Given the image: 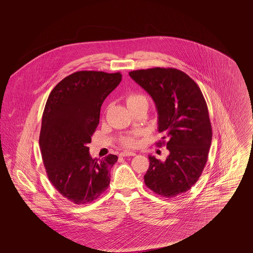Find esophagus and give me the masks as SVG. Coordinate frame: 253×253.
Returning <instances> with one entry per match:
<instances>
[{
  "label": "esophagus",
  "instance_id": "34e87169",
  "mask_svg": "<svg viewBox=\"0 0 253 253\" xmlns=\"http://www.w3.org/2000/svg\"><path fill=\"white\" fill-rule=\"evenodd\" d=\"M121 157H133V156H135V154L134 153H132V152H122L121 153V155H120Z\"/></svg>",
  "mask_w": 253,
  "mask_h": 253
}]
</instances>
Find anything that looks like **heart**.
<instances>
[{
	"mask_svg": "<svg viewBox=\"0 0 253 253\" xmlns=\"http://www.w3.org/2000/svg\"><path fill=\"white\" fill-rule=\"evenodd\" d=\"M143 101H147L146 97L141 95H130V96H127L126 98V104H127V107L131 109L132 107H134L135 105L139 104L140 102H143ZM121 143L124 145L125 147H128V148H133L135 147L137 142H136V139L133 135H130V136H126L124 137L122 140H121Z\"/></svg>",
	"mask_w": 253,
	"mask_h": 253,
	"instance_id": "1",
	"label": "heart"
}]
</instances>
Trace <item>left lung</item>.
Here are the masks:
<instances>
[{
    "label": "left lung",
    "mask_w": 253,
    "mask_h": 253,
    "mask_svg": "<svg viewBox=\"0 0 253 253\" xmlns=\"http://www.w3.org/2000/svg\"><path fill=\"white\" fill-rule=\"evenodd\" d=\"M152 96L158 114V132L169 152L165 161L149 156L146 186L165 197L189 191L208 160L212 131L204 96L187 74L174 68H151L129 73Z\"/></svg>",
    "instance_id": "1"
}]
</instances>
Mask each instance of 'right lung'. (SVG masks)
Masks as SVG:
<instances>
[{"label": "right lung", "mask_w": 253, "mask_h": 253, "mask_svg": "<svg viewBox=\"0 0 253 253\" xmlns=\"http://www.w3.org/2000/svg\"><path fill=\"white\" fill-rule=\"evenodd\" d=\"M121 77V73H73L55 86L46 101L40 134L43 164L55 189L75 204L93 202L110 184L118 157L92 158L87 144L104 99Z\"/></svg>", "instance_id": "add662e5"}]
</instances>
